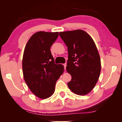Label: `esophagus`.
Masks as SVG:
<instances>
[{
	"label": "esophagus",
	"mask_w": 122,
	"mask_h": 122,
	"mask_svg": "<svg viewBox=\"0 0 122 122\" xmlns=\"http://www.w3.org/2000/svg\"><path fill=\"white\" fill-rule=\"evenodd\" d=\"M63 65V66H64V68H65V69L66 70V66H67V64H66V63H64Z\"/></svg>",
	"instance_id": "1"
}]
</instances>
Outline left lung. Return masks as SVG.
<instances>
[{"label": "left lung", "mask_w": 122, "mask_h": 122, "mask_svg": "<svg viewBox=\"0 0 122 122\" xmlns=\"http://www.w3.org/2000/svg\"><path fill=\"white\" fill-rule=\"evenodd\" d=\"M59 35L68 48L66 70L71 76L68 88L78 95H86L95 87L101 73V59L96 45L81 30L61 32Z\"/></svg>", "instance_id": "left-lung-1"}]
</instances>
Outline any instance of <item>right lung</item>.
Returning a JSON list of instances; mask_svg holds the SVG:
<instances>
[{"instance_id": "right-lung-1", "label": "right lung", "mask_w": 122, "mask_h": 122, "mask_svg": "<svg viewBox=\"0 0 122 122\" xmlns=\"http://www.w3.org/2000/svg\"><path fill=\"white\" fill-rule=\"evenodd\" d=\"M58 36L59 32H38L29 39L24 49V80L30 90L41 99L54 94L57 80L64 71L63 65L55 64L50 49Z\"/></svg>"}]
</instances>
